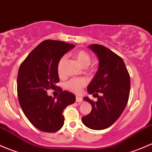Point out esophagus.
Returning <instances> with one entry per match:
<instances>
[{
  "label": "esophagus",
  "instance_id": "obj_1",
  "mask_svg": "<svg viewBox=\"0 0 152 152\" xmlns=\"http://www.w3.org/2000/svg\"><path fill=\"white\" fill-rule=\"evenodd\" d=\"M76 102H82L83 98L80 97V96H76Z\"/></svg>",
  "mask_w": 152,
  "mask_h": 152
}]
</instances>
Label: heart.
I'll list each match as a JSON object with an SVG mask.
<instances>
[{
	"mask_svg": "<svg viewBox=\"0 0 152 152\" xmlns=\"http://www.w3.org/2000/svg\"><path fill=\"white\" fill-rule=\"evenodd\" d=\"M75 57L82 66L86 67L91 62V57L89 54L86 50H80L77 51L75 54ZM66 60L65 56H62L59 59L57 64V72L58 75L61 77L63 75L64 64ZM87 84V80L85 78H72L66 83L65 87L67 90L75 94L80 93L83 88L85 87Z\"/></svg>",
	"mask_w": 152,
	"mask_h": 152,
	"instance_id": "1",
	"label": "heart"
}]
</instances>
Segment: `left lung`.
<instances>
[{"label": "left lung", "instance_id": "obj_1", "mask_svg": "<svg viewBox=\"0 0 152 152\" xmlns=\"http://www.w3.org/2000/svg\"><path fill=\"white\" fill-rule=\"evenodd\" d=\"M88 48L99 61L98 71L87 88L97 101L84 98L92 110L82 117V121L90 129L101 130L115 123L124 110L129 96L130 77L123 59L110 49L97 44Z\"/></svg>", "mask_w": 152, "mask_h": 152}]
</instances>
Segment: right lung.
Instances as JSON below:
<instances>
[{
	"label": "right lung",
	"instance_id": "obj_1",
	"mask_svg": "<svg viewBox=\"0 0 152 152\" xmlns=\"http://www.w3.org/2000/svg\"><path fill=\"white\" fill-rule=\"evenodd\" d=\"M75 47L56 40H45L34 48L20 65L18 75L20 105L29 121L39 130L56 132L63 126L66 107L75 102L71 92L56 86L59 82L57 64L59 59ZM57 87V100L46 91Z\"/></svg>",
	"mask_w": 152,
	"mask_h": 152
}]
</instances>
